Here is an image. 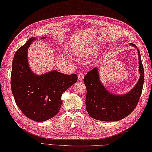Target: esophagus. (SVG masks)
I'll return each mask as SVG.
<instances>
[{"mask_svg":"<svg viewBox=\"0 0 152 152\" xmlns=\"http://www.w3.org/2000/svg\"><path fill=\"white\" fill-rule=\"evenodd\" d=\"M83 76H84V74H83L82 72H79L78 75V78L79 80H82L83 78Z\"/></svg>","mask_w":152,"mask_h":152,"instance_id":"obj_1","label":"esophagus"}]
</instances>
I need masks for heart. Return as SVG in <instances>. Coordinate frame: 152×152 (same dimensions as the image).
Returning a JSON list of instances; mask_svg holds the SVG:
<instances>
[{
  "mask_svg": "<svg viewBox=\"0 0 152 152\" xmlns=\"http://www.w3.org/2000/svg\"><path fill=\"white\" fill-rule=\"evenodd\" d=\"M99 50V48L97 45H94V46H92L89 47L88 49L86 50L83 52V54L86 56H93V55H95Z\"/></svg>",
  "mask_w": 152,
  "mask_h": 152,
  "instance_id": "heart-1",
  "label": "heart"
}]
</instances>
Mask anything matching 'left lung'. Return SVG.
<instances>
[{"label": "left lung", "instance_id": "1", "mask_svg": "<svg viewBox=\"0 0 152 152\" xmlns=\"http://www.w3.org/2000/svg\"><path fill=\"white\" fill-rule=\"evenodd\" d=\"M130 45L137 48L134 44L131 43ZM137 50L140 77L134 88L127 94L116 95L107 91L100 82L96 68L87 73L83 78L87 89L86 107L91 118L104 121H119L127 117L136 108L142 91L144 80L140 51Z\"/></svg>", "mask_w": 152, "mask_h": 152}]
</instances>
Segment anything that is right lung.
<instances>
[{
  "instance_id": "1",
  "label": "right lung",
  "mask_w": 152,
  "mask_h": 152,
  "mask_svg": "<svg viewBox=\"0 0 152 152\" xmlns=\"http://www.w3.org/2000/svg\"><path fill=\"white\" fill-rule=\"evenodd\" d=\"M43 37L42 38H44ZM35 38L16 51L12 62L11 89L16 104L26 117L34 121H44L59 112L61 95L76 82L78 76L57 71L35 75L27 61V48Z\"/></svg>"
}]
</instances>
